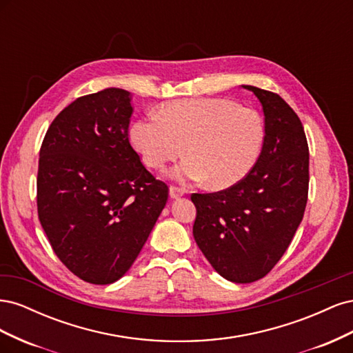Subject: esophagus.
<instances>
[{
	"label": "esophagus",
	"mask_w": 353,
	"mask_h": 353,
	"mask_svg": "<svg viewBox=\"0 0 353 353\" xmlns=\"http://www.w3.org/2000/svg\"><path fill=\"white\" fill-rule=\"evenodd\" d=\"M185 193H187V191H185V188H183V187L170 185V188H169V194H170V197H172V199H178V197H181V196H184Z\"/></svg>",
	"instance_id": "1"
}]
</instances>
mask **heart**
<instances>
[{"label": "heart", "instance_id": "obj_1", "mask_svg": "<svg viewBox=\"0 0 353 353\" xmlns=\"http://www.w3.org/2000/svg\"><path fill=\"white\" fill-rule=\"evenodd\" d=\"M131 143L144 163L163 169L188 156L172 170L178 179L205 181L215 188L237 184L258 160L263 122L253 109L222 97L185 99L165 104L131 128Z\"/></svg>", "mask_w": 353, "mask_h": 353}]
</instances>
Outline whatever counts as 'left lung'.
Returning a JSON list of instances; mask_svg holds the SVG:
<instances>
[{
    "label": "left lung",
    "instance_id": "obj_1",
    "mask_svg": "<svg viewBox=\"0 0 353 353\" xmlns=\"http://www.w3.org/2000/svg\"><path fill=\"white\" fill-rule=\"evenodd\" d=\"M243 87L262 104V152L237 184L191 194L197 245L219 275L241 284L263 279L281 259L302 222L309 190V147L299 116L279 94Z\"/></svg>",
    "mask_w": 353,
    "mask_h": 353
}]
</instances>
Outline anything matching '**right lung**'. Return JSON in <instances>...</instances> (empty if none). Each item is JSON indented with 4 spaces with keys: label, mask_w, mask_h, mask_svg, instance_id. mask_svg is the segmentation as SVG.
<instances>
[{
    "label": "right lung",
    "mask_w": 353,
    "mask_h": 353,
    "mask_svg": "<svg viewBox=\"0 0 353 353\" xmlns=\"http://www.w3.org/2000/svg\"><path fill=\"white\" fill-rule=\"evenodd\" d=\"M132 112L121 88L82 95L51 122L39 150V222L63 265L91 284L131 268L169 194L130 143Z\"/></svg>",
    "instance_id": "1"
}]
</instances>
